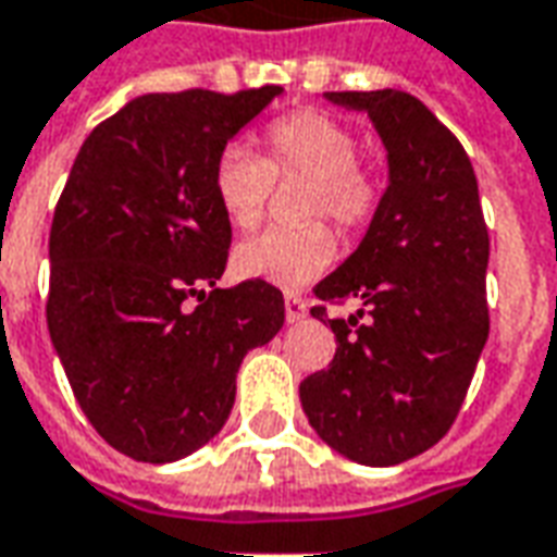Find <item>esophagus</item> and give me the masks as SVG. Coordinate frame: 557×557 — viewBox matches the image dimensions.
<instances>
[{"label":"esophagus","instance_id":"34e87169","mask_svg":"<svg viewBox=\"0 0 557 557\" xmlns=\"http://www.w3.org/2000/svg\"><path fill=\"white\" fill-rule=\"evenodd\" d=\"M307 317V301L301 298V295H295V292H289L286 295V319L289 322H298V319Z\"/></svg>","mask_w":557,"mask_h":557}]
</instances>
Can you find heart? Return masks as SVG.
I'll list each match as a JSON object with an SVG mask.
<instances>
[{
  "instance_id": "1",
  "label": "heart",
  "mask_w": 557,
  "mask_h": 557,
  "mask_svg": "<svg viewBox=\"0 0 557 557\" xmlns=\"http://www.w3.org/2000/svg\"><path fill=\"white\" fill-rule=\"evenodd\" d=\"M356 132L329 111L298 108L277 116L265 129V159L244 147H225L213 162V196L228 223L247 232L262 223L274 193V177H307L305 213L313 223L298 228H268L235 250L240 277L265 280L298 289L334 262L337 240L322 220L344 235H359L376 220L383 181L356 162Z\"/></svg>"
}]
</instances>
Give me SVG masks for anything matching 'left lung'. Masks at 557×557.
Listing matches in <instances>:
<instances>
[{
    "label": "left lung",
    "mask_w": 557,
    "mask_h": 557,
    "mask_svg": "<svg viewBox=\"0 0 557 557\" xmlns=\"http://www.w3.org/2000/svg\"><path fill=\"white\" fill-rule=\"evenodd\" d=\"M368 111L388 150V189L359 250L317 283L310 313L337 341L298 395L317 434L368 468L425 453L453 428L488 337V228L465 147L410 92H325ZM356 297L349 320L325 304ZM369 322L361 323L363 313Z\"/></svg>",
    "instance_id": "obj_1"
}]
</instances>
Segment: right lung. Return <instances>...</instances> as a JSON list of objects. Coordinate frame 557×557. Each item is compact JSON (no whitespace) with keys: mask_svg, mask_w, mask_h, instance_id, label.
I'll return each mask as SVG.
<instances>
[{"mask_svg":"<svg viewBox=\"0 0 557 557\" xmlns=\"http://www.w3.org/2000/svg\"><path fill=\"white\" fill-rule=\"evenodd\" d=\"M283 87L150 92L81 147L50 225L48 329L89 425L135 461L211 441L252 346L283 325L265 280L216 289L232 223L213 162Z\"/></svg>","mask_w":557,"mask_h":557,"instance_id":"right-lung-1","label":"right lung"}]
</instances>
